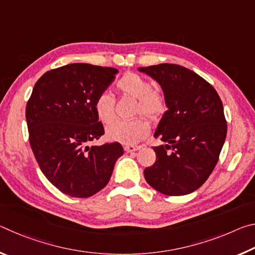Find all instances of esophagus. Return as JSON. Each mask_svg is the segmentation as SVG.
<instances>
[{"label":"esophagus","instance_id":"1","mask_svg":"<svg viewBox=\"0 0 255 255\" xmlns=\"http://www.w3.org/2000/svg\"><path fill=\"white\" fill-rule=\"evenodd\" d=\"M125 150H126L127 153H131V152H136V150L140 149V146H135V145H126L125 146Z\"/></svg>","mask_w":255,"mask_h":255}]
</instances>
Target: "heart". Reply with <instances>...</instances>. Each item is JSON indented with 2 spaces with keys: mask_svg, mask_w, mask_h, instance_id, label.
I'll return each instance as SVG.
<instances>
[{
  "mask_svg": "<svg viewBox=\"0 0 255 255\" xmlns=\"http://www.w3.org/2000/svg\"><path fill=\"white\" fill-rule=\"evenodd\" d=\"M123 96L138 100L136 112L150 119H156L165 110L163 97L154 91L150 82L136 73H126L116 84ZM94 110L103 124H110L115 119V98L110 92L102 91L94 102ZM149 124L144 118L130 122H115L107 128V137L125 145H133L148 135Z\"/></svg>",
  "mask_w": 255,
  "mask_h": 255,
  "instance_id": "b5f03b06",
  "label": "heart"
}]
</instances>
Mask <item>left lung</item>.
Here are the masks:
<instances>
[{"label": "left lung", "mask_w": 255, "mask_h": 255, "mask_svg": "<svg viewBox=\"0 0 255 255\" xmlns=\"http://www.w3.org/2000/svg\"><path fill=\"white\" fill-rule=\"evenodd\" d=\"M161 85L167 110L154 137L156 161L144 170L150 187L167 196L199 189L218 162L227 133L221 98L197 73L175 64L139 67Z\"/></svg>", "instance_id": "obj_1"}]
</instances>
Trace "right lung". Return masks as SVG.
Masks as SVG:
<instances>
[{
    "mask_svg": "<svg viewBox=\"0 0 255 255\" xmlns=\"http://www.w3.org/2000/svg\"><path fill=\"white\" fill-rule=\"evenodd\" d=\"M117 73L112 67L75 63L46 72L34 84L25 108L30 146L42 173L67 196L96 195L124 154L117 141L88 145L105 133L94 102Z\"/></svg>",
    "mask_w": 255,
    "mask_h": 255,
    "instance_id": "obj_1",
    "label": "right lung"
}]
</instances>
